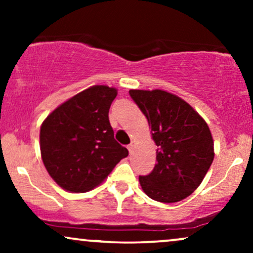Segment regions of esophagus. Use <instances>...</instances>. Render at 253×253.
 Wrapping results in <instances>:
<instances>
[{"label": "esophagus", "instance_id": "obj_1", "mask_svg": "<svg viewBox=\"0 0 253 253\" xmlns=\"http://www.w3.org/2000/svg\"><path fill=\"white\" fill-rule=\"evenodd\" d=\"M134 147H135V141L132 140V141H130V144L128 145V146H127V149H128L129 153H132L133 151H134Z\"/></svg>", "mask_w": 253, "mask_h": 253}]
</instances>
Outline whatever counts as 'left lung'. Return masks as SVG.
<instances>
[{"instance_id":"obj_1","label":"left lung","mask_w":253,"mask_h":253,"mask_svg":"<svg viewBox=\"0 0 253 253\" xmlns=\"http://www.w3.org/2000/svg\"><path fill=\"white\" fill-rule=\"evenodd\" d=\"M129 95L158 146L155 169L139 176L141 188L155 201H181L201 184L213 163L210 127L189 103L164 90H129Z\"/></svg>"}]
</instances>
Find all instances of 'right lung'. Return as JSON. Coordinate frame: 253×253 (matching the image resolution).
Wrapping results in <instances>:
<instances>
[{
  "label": "right lung",
  "instance_id": "1",
  "mask_svg": "<svg viewBox=\"0 0 253 253\" xmlns=\"http://www.w3.org/2000/svg\"><path fill=\"white\" fill-rule=\"evenodd\" d=\"M115 88L94 85L60 104L40 128L46 170L71 193L91 190L112 172L128 150L114 139L108 113Z\"/></svg>",
  "mask_w": 253,
  "mask_h": 253
}]
</instances>
